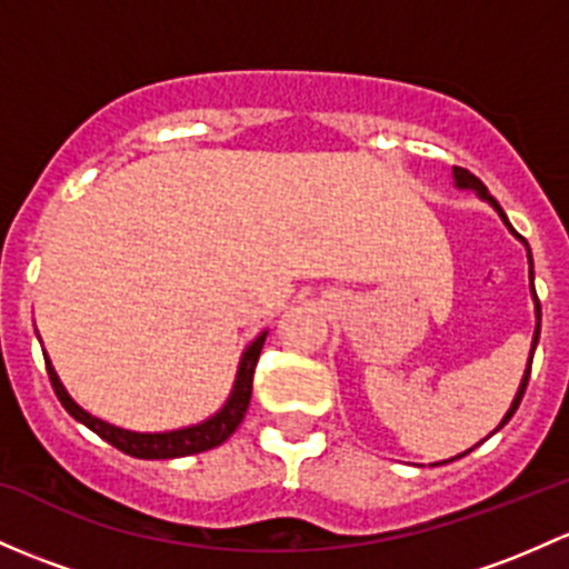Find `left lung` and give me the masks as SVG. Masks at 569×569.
<instances>
[{
	"instance_id": "left-lung-1",
	"label": "left lung",
	"mask_w": 569,
	"mask_h": 569,
	"mask_svg": "<svg viewBox=\"0 0 569 569\" xmlns=\"http://www.w3.org/2000/svg\"><path fill=\"white\" fill-rule=\"evenodd\" d=\"M452 179H456V188L458 190H475L477 193V199H482V201H488L490 207L496 209V212H499V218L505 220V226L507 229L512 231V234H516V229H512L510 226V220H507V214H505V209L499 207V201L493 199V196L488 193V188L486 184L480 182V179H477L475 174H469V171L466 169H452ZM518 239H521V242L526 244V239L521 237V234H516ZM526 259H529V286H531V300H535V319H537V325H535V335H531V351H529V362H526V370H523V379H521V385H518V392H516V398H512V403H510V409H507V415L501 417V422L499 426H496V430H501L507 426V422H510V417L516 415V409L518 406H521V398H523V392H526V385H529V373H531V360H535V349H537V340H540V319H542V310H540V300H537V291H535V261H531V250H529V244H526ZM493 430V433H496ZM493 433H488V436H493ZM486 436V439H488ZM482 439V441H486ZM480 441V445H482ZM477 447V445H475ZM475 447H469V450L466 452H460V456H456V458H463V456H469L471 450H475ZM456 458H450V460H456ZM450 460H439V463H433V466H441V463H450Z\"/></svg>"
}]
</instances>
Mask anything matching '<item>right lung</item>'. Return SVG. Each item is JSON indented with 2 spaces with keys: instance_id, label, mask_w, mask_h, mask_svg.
<instances>
[{
  "instance_id": "add662e5",
  "label": "right lung",
  "mask_w": 569,
  "mask_h": 569,
  "mask_svg": "<svg viewBox=\"0 0 569 569\" xmlns=\"http://www.w3.org/2000/svg\"><path fill=\"white\" fill-rule=\"evenodd\" d=\"M267 335H269L267 330L259 332L248 346H244L242 357H239L237 376H234V385H231L229 398H226V403L220 406L212 417L196 422V426H184L174 430H154V433H141V430L111 426V422L89 415V411L81 409V406L70 398V392L64 390L62 379H59V373L53 370L51 357L46 355V349H43V357H46V370H48V379H51L53 392H57L59 403L64 406V411H68L73 420H79L81 426H87L92 433H98L100 439L109 441L111 447L122 450L124 456L143 458V460H166V458H184V456H196V452L212 450V447L223 445V441L234 433L239 422L244 420V411H248L250 406L253 370H256V362H259L261 349H264Z\"/></svg>"
}]
</instances>
